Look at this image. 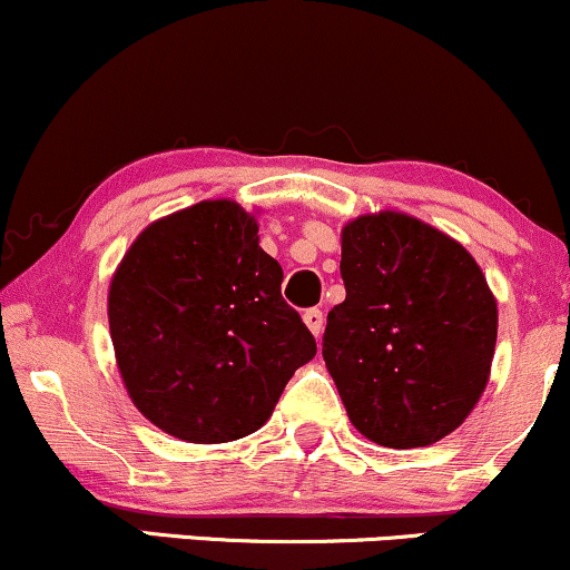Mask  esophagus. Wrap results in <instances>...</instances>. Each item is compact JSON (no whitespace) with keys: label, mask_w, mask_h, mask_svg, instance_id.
Here are the masks:
<instances>
[{"label":"esophagus","mask_w":570,"mask_h":570,"mask_svg":"<svg viewBox=\"0 0 570 570\" xmlns=\"http://www.w3.org/2000/svg\"><path fill=\"white\" fill-rule=\"evenodd\" d=\"M303 322H305L307 330L313 332V337L322 335V330H324V313L318 311V307H311V311H305V313H303Z\"/></svg>","instance_id":"esophagus-1"}]
</instances>
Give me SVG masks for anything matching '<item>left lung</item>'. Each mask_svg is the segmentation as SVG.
I'll return each mask as SVG.
<instances>
[{"instance_id": "obj_1", "label": "left lung", "mask_w": 570, "mask_h": 570, "mask_svg": "<svg viewBox=\"0 0 570 570\" xmlns=\"http://www.w3.org/2000/svg\"><path fill=\"white\" fill-rule=\"evenodd\" d=\"M345 299L326 316L324 362L358 434L426 448L480 402L499 307L455 238L402 212L362 214L340 233Z\"/></svg>"}]
</instances>
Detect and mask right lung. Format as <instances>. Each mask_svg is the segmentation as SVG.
<instances>
[{"mask_svg":"<svg viewBox=\"0 0 570 570\" xmlns=\"http://www.w3.org/2000/svg\"><path fill=\"white\" fill-rule=\"evenodd\" d=\"M257 230L235 200H200L144 227L109 284V335L130 402L176 440L248 436L316 356Z\"/></svg>","mask_w":570,"mask_h":570,"instance_id":"obj_1","label":"right lung"}]
</instances>
